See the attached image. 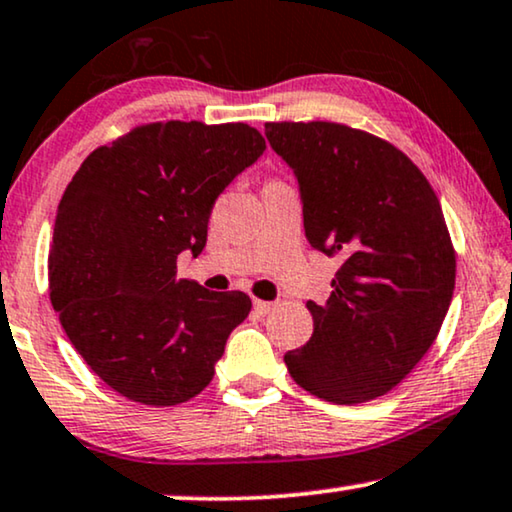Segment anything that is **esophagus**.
Here are the masks:
<instances>
[{
  "instance_id": "esophagus-1",
  "label": "esophagus",
  "mask_w": 512,
  "mask_h": 512,
  "mask_svg": "<svg viewBox=\"0 0 512 512\" xmlns=\"http://www.w3.org/2000/svg\"><path fill=\"white\" fill-rule=\"evenodd\" d=\"M276 309L274 302H264V299H255V311L260 313V316H267V313H271Z\"/></svg>"
}]
</instances>
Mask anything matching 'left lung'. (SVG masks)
<instances>
[{
	"mask_svg": "<svg viewBox=\"0 0 512 512\" xmlns=\"http://www.w3.org/2000/svg\"><path fill=\"white\" fill-rule=\"evenodd\" d=\"M264 133L295 170L311 248L342 260L285 365L327 403H367L417 367L447 316L456 252L440 201L410 156L360 128L269 121Z\"/></svg>",
	"mask_w": 512,
	"mask_h": 512,
	"instance_id": "8db88e82",
	"label": "left lung"
}]
</instances>
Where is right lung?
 <instances>
[{
    "label": "right lung",
    "instance_id": "obj_1",
    "mask_svg": "<svg viewBox=\"0 0 512 512\" xmlns=\"http://www.w3.org/2000/svg\"><path fill=\"white\" fill-rule=\"evenodd\" d=\"M248 124L154 121L93 149L60 199L49 295L86 365L140 405L187 403L210 384L245 292L177 278L199 255L215 199L264 152Z\"/></svg>",
    "mask_w": 512,
    "mask_h": 512
}]
</instances>
